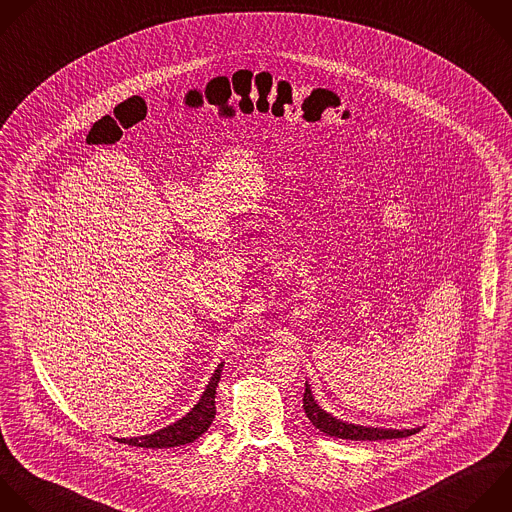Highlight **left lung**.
I'll return each instance as SVG.
<instances>
[{
	"mask_svg": "<svg viewBox=\"0 0 512 512\" xmlns=\"http://www.w3.org/2000/svg\"><path fill=\"white\" fill-rule=\"evenodd\" d=\"M303 410L307 414V418L311 420V424L333 438H344V440H390V438H406L412 436L416 432H420V428H412V430H386V428H372V426H358V424H348L344 420H337L331 414H327L325 410H321L317 406V402L311 396L309 386L305 384V394H303Z\"/></svg>",
	"mask_w": 512,
	"mask_h": 512,
	"instance_id": "left-lung-1",
	"label": "left lung"
}]
</instances>
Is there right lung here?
<instances>
[{"instance_id":"right-lung-1","label":"right lung","mask_w":512,"mask_h":512,"mask_svg":"<svg viewBox=\"0 0 512 512\" xmlns=\"http://www.w3.org/2000/svg\"><path fill=\"white\" fill-rule=\"evenodd\" d=\"M221 372H223V364H219V368L215 370L201 400L185 418H181L179 422L170 424L154 434L138 436V438H116V442H124L128 446H138V448H175V446L195 442L201 434H205L209 430V426L215 420V414H217L215 394H217V386L221 380Z\"/></svg>"}]
</instances>
